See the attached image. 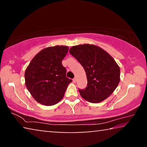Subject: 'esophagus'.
Segmentation results:
<instances>
[{"instance_id":"obj_1","label":"esophagus","mask_w":147,"mask_h":147,"mask_svg":"<svg viewBox=\"0 0 147 147\" xmlns=\"http://www.w3.org/2000/svg\"><path fill=\"white\" fill-rule=\"evenodd\" d=\"M73 82L74 83H76V78H73Z\"/></svg>"}]
</instances>
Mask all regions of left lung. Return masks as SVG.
I'll return each mask as SVG.
<instances>
[{"instance_id": "8db88e82", "label": "left lung", "mask_w": 147, "mask_h": 147, "mask_svg": "<svg viewBox=\"0 0 147 147\" xmlns=\"http://www.w3.org/2000/svg\"><path fill=\"white\" fill-rule=\"evenodd\" d=\"M69 53L86 71L88 86L79 89L82 97L91 103H98L113 93L120 81V68L112 57L94 45L72 47Z\"/></svg>"}]
</instances>
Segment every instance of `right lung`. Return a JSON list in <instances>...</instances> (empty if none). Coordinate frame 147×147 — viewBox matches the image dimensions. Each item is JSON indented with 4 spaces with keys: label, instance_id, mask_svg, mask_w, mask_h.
<instances>
[{
    "label": "right lung",
    "instance_id": "add662e5",
    "mask_svg": "<svg viewBox=\"0 0 147 147\" xmlns=\"http://www.w3.org/2000/svg\"><path fill=\"white\" fill-rule=\"evenodd\" d=\"M68 50L63 45L47 47L37 54L27 67L25 85L38 102L53 106L63 98L72 82L66 77V69L61 63Z\"/></svg>",
    "mask_w": 147,
    "mask_h": 147
}]
</instances>
